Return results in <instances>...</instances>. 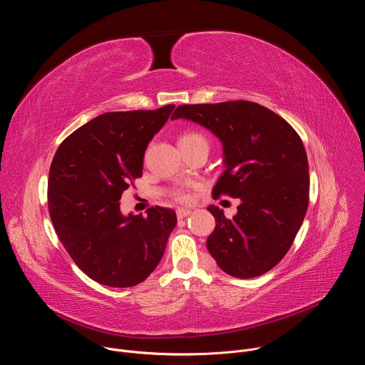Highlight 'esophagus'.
<instances>
[{
	"mask_svg": "<svg viewBox=\"0 0 365 365\" xmlns=\"http://www.w3.org/2000/svg\"><path fill=\"white\" fill-rule=\"evenodd\" d=\"M176 215H178V220H183V218H186L187 215H190V211H189V210H183V207H180V210L176 211Z\"/></svg>",
	"mask_w": 365,
	"mask_h": 365,
	"instance_id": "1",
	"label": "esophagus"
}]
</instances>
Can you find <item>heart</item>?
Returning <instances> with one entry per match:
<instances>
[{
	"mask_svg": "<svg viewBox=\"0 0 365 365\" xmlns=\"http://www.w3.org/2000/svg\"><path fill=\"white\" fill-rule=\"evenodd\" d=\"M197 140H205V138L197 133H185V134L180 135L179 144H187V143H193V141H197ZM179 197H180V200H187L189 199L186 195H180Z\"/></svg>",
	"mask_w": 365,
	"mask_h": 365,
	"instance_id": "1",
	"label": "heart"
}]
</instances>
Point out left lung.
I'll return each mask as SVG.
<instances>
[{"instance_id": "8db88e82", "label": "left lung", "mask_w": 365, "mask_h": 365, "mask_svg": "<svg viewBox=\"0 0 365 365\" xmlns=\"http://www.w3.org/2000/svg\"><path fill=\"white\" fill-rule=\"evenodd\" d=\"M179 118L221 141L225 170L214 197L227 193L241 200L231 220L207 206L217 222L207 251L232 277L267 273L289 251L307 210L309 165L300 137L282 117L250 101L180 106L170 120Z\"/></svg>"}]
</instances>
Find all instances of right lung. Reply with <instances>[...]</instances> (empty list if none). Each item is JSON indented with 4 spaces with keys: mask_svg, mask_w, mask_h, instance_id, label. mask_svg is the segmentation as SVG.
<instances>
[{
    "mask_svg": "<svg viewBox=\"0 0 365 365\" xmlns=\"http://www.w3.org/2000/svg\"><path fill=\"white\" fill-rule=\"evenodd\" d=\"M175 106L101 114L58 148L48 172V212L75 264L110 287L144 282L160 263L178 218L150 207L124 215L120 199L143 175L144 151Z\"/></svg>",
    "mask_w": 365,
    "mask_h": 365,
    "instance_id": "obj_1",
    "label": "right lung"
}]
</instances>
